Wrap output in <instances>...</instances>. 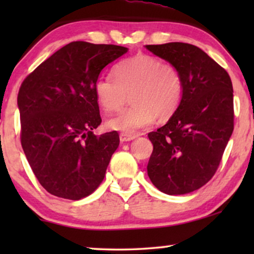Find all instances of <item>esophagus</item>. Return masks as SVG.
<instances>
[{"mask_svg": "<svg viewBox=\"0 0 254 254\" xmlns=\"http://www.w3.org/2000/svg\"><path fill=\"white\" fill-rule=\"evenodd\" d=\"M135 137H136V136H135V135H129V134H125V133H121L120 134V141L121 142L131 141V140H134Z\"/></svg>", "mask_w": 254, "mask_h": 254, "instance_id": "1", "label": "esophagus"}]
</instances>
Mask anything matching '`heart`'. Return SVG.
Wrapping results in <instances>:
<instances>
[{
	"instance_id": "b5f03b06",
	"label": "heart",
	"mask_w": 254,
	"mask_h": 254,
	"mask_svg": "<svg viewBox=\"0 0 254 254\" xmlns=\"http://www.w3.org/2000/svg\"><path fill=\"white\" fill-rule=\"evenodd\" d=\"M116 78L100 76L95 82L97 100L106 112L120 111L131 93L129 109L107 120L110 129L133 135L154 121L169 119L183 98L182 75L175 65L148 54H136L114 68Z\"/></svg>"
}]
</instances>
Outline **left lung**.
<instances>
[{"label": "left lung", "mask_w": 254, "mask_h": 254, "mask_svg": "<svg viewBox=\"0 0 254 254\" xmlns=\"http://www.w3.org/2000/svg\"><path fill=\"white\" fill-rule=\"evenodd\" d=\"M145 48L175 65L184 85L176 112L164 126L148 134L154 145L148 176L169 195L190 193L215 175L234 130L230 76L194 45L168 43Z\"/></svg>", "instance_id": "left-lung-1"}]
</instances>
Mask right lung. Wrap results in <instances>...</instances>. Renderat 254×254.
I'll return each instance as SVG.
<instances>
[{"label":"right lung","mask_w":254,"mask_h":254,"mask_svg":"<svg viewBox=\"0 0 254 254\" xmlns=\"http://www.w3.org/2000/svg\"><path fill=\"white\" fill-rule=\"evenodd\" d=\"M127 51L117 45L72 41L20 85V142L48 193L79 200L103 182L120 140L117 131L93 134L102 123L93 86L103 69Z\"/></svg>","instance_id":"obj_1"}]
</instances>
